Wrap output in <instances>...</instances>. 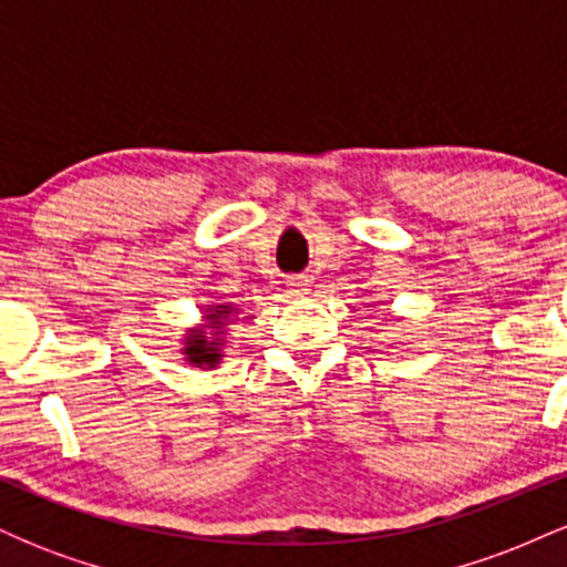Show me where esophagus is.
<instances>
[{"instance_id": "1", "label": "esophagus", "mask_w": 567, "mask_h": 567, "mask_svg": "<svg viewBox=\"0 0 567 567\" xmlns=\"http://www.w3.org/2000/svg\"><path fill=\"white\" fill-rule=\"evenodd\" d=\"M311 279L309 277H288V292L290 298H303L309 296Z\"/></svg>"}]
</instances>
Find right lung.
Masks as SVG:
<instances>
[{"label":"right lung","instance_id":"obj_1","mask_svg":"<svg viewBox=\"0 0 567 567\" xmlns=\"http://www.w3.org/2000/svg\"><path fill=\"white\" fill-rule=\"evenodd\" d=\"M239 317L237 303H207L202 309V322L186 328L184 338H181V354L184 362L192 368L210 370L218 368L224 360L226 349V330Z\"/></svg>","mask_w":567,"mask_h":567}]
</instances>
